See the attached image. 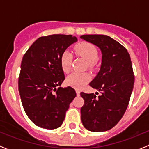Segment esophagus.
I'll return each mask as SVG.
<instances>
[{"mask_svg": "<svg viewBox=\"0 0 149 149\" xmlns=\"http://www.w3.org/2000/svg\"><path fill=\"white\" fill-rule=\"evenodd\" d=\"M76 94H77V96L80 95V91H79V89H76Z\"/></svg>", "mask_w": 149, "mask_h": 149, "instance_id": "1", "label": "esophagus"}]
</instances>
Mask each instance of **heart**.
Here are the masks:
<instances>
[{
	"instance_id": "1",
	"label": "heart",
	"mask_w": 149,
	"mask_h": 149,
	"mask_svg": "<svg viewBox=\"0 0 149 149\" xmlns=\"http://www.w3.org/2000/svg\"><path fill=\"white\" fill-rule=\"evenodd\" d=\"M76 55L81 57L87 62L88 69L92 70L95 65V61L98 58V51L96 47L88 42H81L74 47ZM61 65L64 73H68L71 69L72 55L69 52H65L61 57ZM91 80V76L88 73L74 72L66 79L68 85L77 89H81Z\"/></svg>"
}]
</instances>
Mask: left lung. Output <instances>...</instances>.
<instances>
[{
  "label": "left lung",
  "mask_w": 149,
  "mask_h": 149,
  "mask_svg": "<svg viewBox=\"0 0 149 149\" xmlns=\"http://www.w3.org/2000/svg\"><path fill=\"white\" fill-rule=\"evenodd\" d=\"M81 38L99 47L102 54L100 70L89 84L101 94L81 92V122L90 131H107L120 120L130 101L135 80L131 60L126 48L109 36L86 34Z\"/></svg>",
  "instance_id": "obj_1"
}]
</instances>
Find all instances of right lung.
I'll return each instance as SVG.
<instances>
[{"label":"right lung","mask_w":149,"mask_h":149,"mask_svg":"<svg viewBox=\"0 0 149 149\" xmlns=\"http://www.w3.org/2000/svg\"><path fill=\"white\" fill-rule=\"evenodd\" d=\"M77 41L76 37L52 34L37 39L22 58L19 91L24 109L36 125L49 130L59 127L69 104L76 97L72 87L61 85L65 76L61 57Z\"/></svg>","instance_id":"obj_1"}]
</instances>
